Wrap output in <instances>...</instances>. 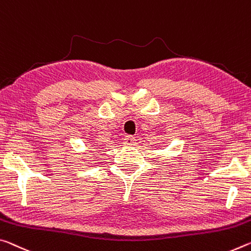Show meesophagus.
<instances>
[{"label": "esophagus", "instance_id": "1", "mask_svg": "<svg viewBox=\"0 0 251 251\" xmlns=\"http://www.w3.org/2000/svg\"><path fill=\"white\" fill-rule=\"evenodd\" d=\"M135 138L133 136H125L124 140H123V144H124L125 146H132L134 145L135 143Z\"/></svg>", "mask_w": 251, "mask_h": 251}]
</instances>
